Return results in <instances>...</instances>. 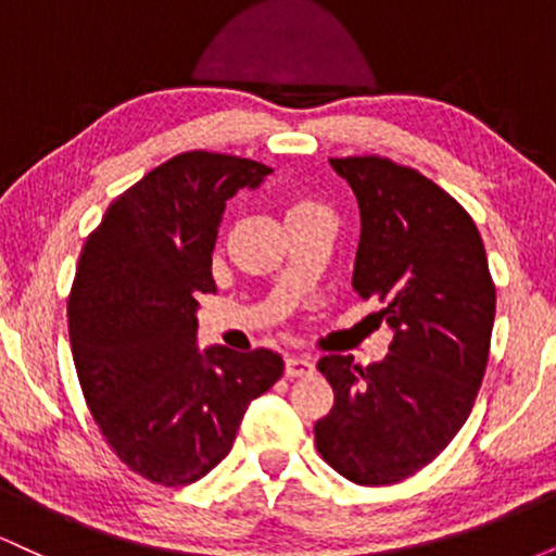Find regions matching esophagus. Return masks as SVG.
Segmentation results:
<instances>
[{
	"label": "esophagus",
	"mask_w": 556,
	"mask_h": 556,
	"mask_svg": "<svg viewBox=\"0 0 556 556\" xmlns=\"http://www.w3.org/2000/svg\"><path fill=\"white\" fill-rule=\"evenodd\" d=\"M314 374V361L303 358V355H290L285 361V376L287 379H298V376Z\"/></svg>",
	"instance_id": "obj_1"
}]
</instances>
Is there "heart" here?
Masks as SVG:
<instances>
[{"label":"heart","instance_id":"b5f03b06","mask_svg":"<svg viewBox=\"0 0 556 556\" xmlns=\"http://www.w3.org/2000/svg\"><path fill=\"white\" fill-rule=\"evenodd\" d=\"M314 206H316L314 201H298V203H292L290 212H298V208H314Z\"/></svg>","mask_w":556,"mask_h":556}]
</instances>
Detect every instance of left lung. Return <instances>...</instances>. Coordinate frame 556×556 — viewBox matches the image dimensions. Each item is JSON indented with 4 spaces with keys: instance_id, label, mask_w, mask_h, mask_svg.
I'll list each match as a JSON object with an SVG mask.
<instances>
[{
    "instance_id": "left-lung-1",
    "label": "left lung",
    "mask_w": 556,
    "mask_h": 556,
    "mask_svg": "<svg viewBox=\"0 0 556 556\" xmlns=\"http://www.w3.org/2000/svg\"><path fill=\"white\" fill-rule=\"evenodd\" d=\"M358 198L353 287L384 303V361L324 355L334 405L316 420V450L361 486L426 468L468 420L486 374L496 290L476 222L446 190L384 156L329 159Z\"/></svg>"
}]
</instances>
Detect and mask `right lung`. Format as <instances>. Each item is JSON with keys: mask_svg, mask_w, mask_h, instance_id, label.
<instances>
[{"mask_svg": "<svg viewBox=\"0 0 556 556\" xmlns=\"http://www.w3.org/2000/svg\"><path fill=\"white\" fill-rule=\"evenodd\" d=\"M266 175L251 159L185 151L114 198L80 251L67 327L83 397L114 455L159 486L225 460L251 400L285 371L271 350L195 344L227 198Z\"/></svg>", "mask_w": 556, "mask_h": 556, "instance_id": "add662e5", "label": "right lung"}]
</instances>
